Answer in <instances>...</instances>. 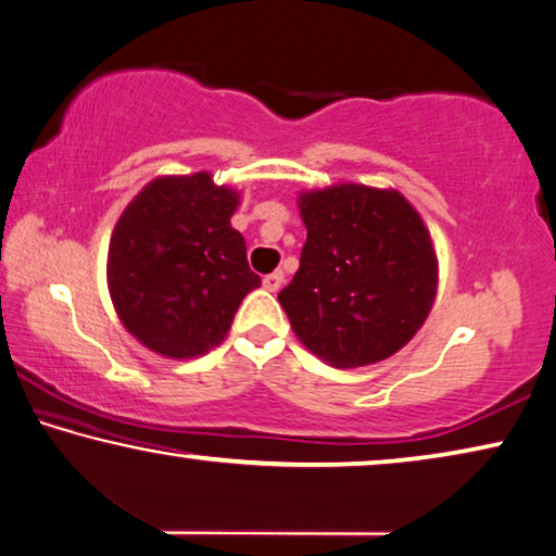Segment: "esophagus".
Returning <instances> with one entry per match:
<instances>
[{
    "label": "esophagus",
    "instance_id": "1",
    "mask_svg": "<svg viewBox=\"0 0 556 556\" xmlns=\"http://www.w3.org/2000/svg\"><path fill=\"white\" fill-rule=\"evenodd\" d=\"M281 281H285V275H281V271H271V275L264 277V289H267V292H279Z\"/></svg>",
    "mask_w": 556,
    "mask_h": 556
}]
</instances>
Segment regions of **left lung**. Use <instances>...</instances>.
<instances>
[{"label": "left lung", "instance_id": "obj_1", "mask_svg": "<svg viewBox=\"0 0 556 556\" xmlns=\"http://www.w3.org/2000/svg\"><path fill=\"white\" fill-rule=\"evenodd\" d=\"M300 269L279 292L294 334L331 367L400 352L437 294V254L419 212L396 189L334 185L300 194Z\"/></svg>", "mask_w": 556, "mask_h": 556}]
</instances>
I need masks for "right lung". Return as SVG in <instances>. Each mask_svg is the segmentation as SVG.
<instances>
[{
    "label": "right lung",
    "mask_w": 556,
    "mask_h": 556,
    "mask_svg": "<svg viewBox=\"0 0 556 556\" xmlns=\"http://www.w3.org/2000/svg\"><path fill=\"white\" fill-rule=\"evenodd\" d=\"M239 194L210 172L156 177L122 212L106 254V285L122 325L147 350L192 359L227 337L262 285L229 219Z\"/></svg>",
    "instance_id": "right-lung-1"
}]
</instances>
